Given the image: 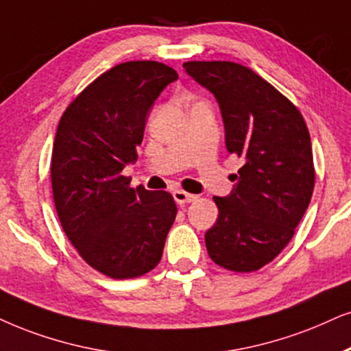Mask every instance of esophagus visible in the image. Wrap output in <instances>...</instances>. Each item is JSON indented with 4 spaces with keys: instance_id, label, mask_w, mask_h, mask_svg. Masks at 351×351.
Wrapping results in <instances>:
<instances>
[{
    "instance_id": "1",
    "label": "esophagus",
    "mask_w": 351,
    "mask_h": 351,
    "mask_svg": "<svg viewBox=\"0 0 351 351\" xmlns=\"http://www.w3.org/2000/svg\"><path fill=\"white\" fill-rule=\"evenodd\" d=\"M173 197H175V201L178 204H188L197 199V196L186 193V191H175V193H173Z\"/></svg>"
}]
</instances>
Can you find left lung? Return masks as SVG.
Wrapping results in <instances>:
<instances>
[{"mask_svg":"<svg viewBox=\"0 0 351 351\" xmlns=\"http://www.w3.org/2000/svg\"><path fill=\"white\" fill-rule=\"evenodd\" d=\"M186 73L215 95L225 144L241 158L219 219L206 233L210 259L233 272H256L293 238L311 201L313 147L300 110L259 74L233 61H188Z\"/></svg>","mask_w":351,"mask_h":351,"instance_id":"left-lung-1","label":"left lung"}]
</instances>
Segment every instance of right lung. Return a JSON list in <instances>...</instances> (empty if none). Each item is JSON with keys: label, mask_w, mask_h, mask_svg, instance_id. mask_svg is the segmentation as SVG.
<instances>
[{"label": "right lung", "mask_w": 351, "mask_h": 351, "mask_svg": "<svg viewBox=\"0 0 351 351\" xmlns=\"http://www.w3.org/2000/svg\"><path fill=\"white\" fill-rule=\"evenodd\" d=\"M178 73L158 61L117 64L68 105L51 152L53 201L66 237L92 269L136 278L160 263L175 199L131 188L123 168L137 158L150 106Z\"/></svg>", "instance_id": "1"}]
</instances>
